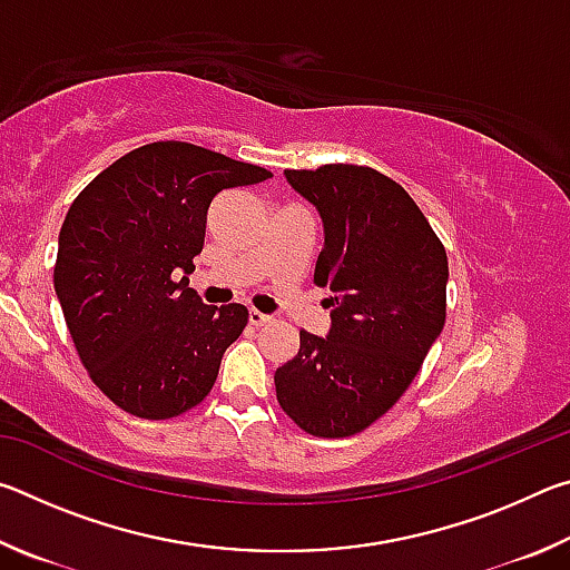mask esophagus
Instances as JSON below:
<instances>
[{
	"label": "esophagus",
	"mask_w": 570,
	"mask_h": 570,
	"mask_svg": "<svg viewBox=\"0 0 570 570\" xmlns=\"http://www.w3.org/2000/svg\"><path fill=\"white\" fill-rule=\"evenodd\" d=\"M274 322V316H268V314H264V312H256V308H250L248 312V324L250 326H264V324H272Z\"/></svg>",
	"instance_id": "1"
}]
</instances>
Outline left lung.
Instances as JSON below:
<instances>
[{
	"mask_svg": "<svg viewBox=\"0 0 570 570\" xmlns=\"http://www.w3.org/2000/svg\"><path fill=\"white\" fill-rule=\"evenodd\" d=\"M324 220L314 284L330 286V336L298 332L276 400L314 438H350L392 410L448 316V254L417 204L384 173L330 163L286 170Z\"/></svg>",
	"mask_w": 570,
	"mask_h": 570,
	"instance_id": "8db88e82",
	"label": "left lung"
}]
</instances>
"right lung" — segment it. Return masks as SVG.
Segmentation results:
<instances>
[{"instance_id":"1","label":"right lung","mask_w":570,"mask_h":570,"mask_svg":"<svg viewBox=\"0 0 570 570\" xmlns=\"http://www.w3.org/2000/svg\"><path fill=\"white\" fill-rule=\"evenodd\" d=\"M266 178L272 170L254 163L160 140L115 160L72 200L55 292L77 356L120 410L170 420L214 390L248 308L204 304L188 274L210 200Z\"/></svg>"}]
</instances>
